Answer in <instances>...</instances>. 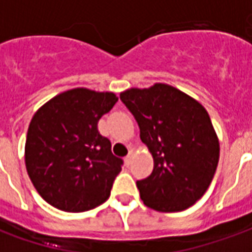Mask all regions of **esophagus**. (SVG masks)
I'll return each mask as SVG.
<instances>
[{
	"mask_svg": "<svg viewBox=\"0 0 252 252\" xmlns=\"http://www.w3.org/2000/svg\"><path fill=\"white\" fill-rule=\"evenodd\" d=\"M132 159H133V153L129 151V154H128V155L126 157V159H124V163H126V166H129V164L132 163Z\"/></svg>",
	"mask_w": 252,
	"mask_h": 252,
	"instance_id": "34e87169",
	"label": "esophagus"
}]
</instances>
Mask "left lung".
<instances>
[{
	"mask_svg": "<svg viewBox=\"0 0 252 252\" xmlns=\"http://www.w3.org/2000/svg\"><path fill=\"white\" fill-rule=\"evenodd\" d=\"M135 116L154 170L137 181L143 202L158 212H181L204 195L216 173L220 144L202 105L167 83L120 93Z\"/></svg>",
	"mask_w": 252,
	"mask_h": 252,
	"instance_id": "8db88e82",
	"label": "left lung"
}]
</instances>
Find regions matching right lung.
I'll return each mask as SVG.
<instances>
[{
    "label": "right lung",
    "instance_id": "right-lung-1",
    "mask_svg": "<svg viewBox=\"0 0 252 252\" xmlns=\"http://www.w3.org/2000/svg\"><path fill=\"white\" fill-rule=\"evenodd\" d=\"M117 99L112 92L75 88L36 110L25 140V167L50 205L86 212L109 198L123 160L97 126Z\"/></svg>",
    "mask_w": 252,
    "mask_h": 252
}]
</instances>
